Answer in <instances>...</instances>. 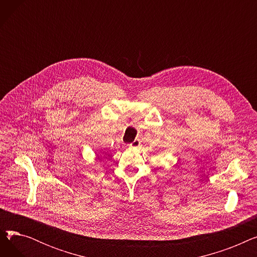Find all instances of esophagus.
Instances as JSON below:
<instances>
[{"label":"esophagus","mask_w":257,"mask_h":257,"mask_svg":"<svg viewBox=\"0 0 257 257\" xmlns=\"http://www.w3.org/2000/svg\"><path fill=\"white\" fill-rule=\"evenodd\" d=\"M141 145V142H140V140H134L131 144H129L128 146L129 147H131V148H137V147H139Z\"/></svg>","instance_id":"1"}]
</instances>
